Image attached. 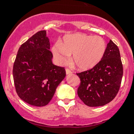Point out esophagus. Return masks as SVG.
<instances>
[{
    "mask_svg": "<svg viewBox=\"0 0 134 134\" xmlns=\"http://www.w3.org/2000/svg\"><path fill=\"white\" fill-rule=\"evenodd\" d=\"M65 71H66V74H70L72 73L71 71H70L69 69H65Z\"/></svg>",
    "mask_w": 134,
    "mask_h": 134,
    "instance_id": "34e87169",
    "label": "esophagus"
}]
</instances>
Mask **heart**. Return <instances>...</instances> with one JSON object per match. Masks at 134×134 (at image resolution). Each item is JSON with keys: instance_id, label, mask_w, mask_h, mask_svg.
Returning <instances> with one entry per match:
<instances>
[{"instance_id": "obj_1", "label": "heart", "mask_w": 134, "mask_h": 134, "mask_svg": "<svg viewBox=\"0 0 134 134\" xmlns=\"http://www.w3.org/2000/svg\"><path fill=\"white\" fill-rule=\"evenodd\" d=\"M106 49V42L102 37L76 33L65 37L61 44L56 43L52 52L59 64H65L72 55L71 63L79 69L88 70L99 63Z\"/></svg>"}]
</instances>
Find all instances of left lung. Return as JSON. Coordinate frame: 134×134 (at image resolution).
<instances>
[{
	"instance_id": "obj_1",
	"label": "left lung",
	"mask_w": 134,
	"mask_h": 134,
	"mask_svg": "<svg viewBox=\"0 0 134 134\" xmlns=\"http://www.w3.org/2000/svg\"><path fill=\"white\" fill-rule=\"evenodd\" d=\"M76 74L81 80L78 95L86 105L102 106L111 102L120 90L123 75L118 46L109 41L99 63L91 69Z\"/></svg>"
}]
</instances>
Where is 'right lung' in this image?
Instances as JSON below:
<instances>
[{
    "label": "right lung",
    "instance_id": "1",
    "mask_svg": "<svg viewBox=\"0 0 134 134\" xmlns=\"http://www.w3.org/2000/svg\"><path fill=\"white\" fill-rule=\"evenodd\" d=\"M46 30L32 35L19 48L13 66V79L18 96L28 104L44 106L65 79L64 67L53 64Z\"/></svg>",
    "mask_w": 134,
    "mask_h": 134
}]
</instances>
